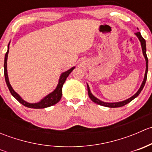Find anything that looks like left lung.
I'll return each instance as SVG.
<instances>
[{
  "instance_id": "1",
  "label": "left lung",
  "mask_w": 152,
  "mask_h": 152,
  "mask_svg": "<svg viewBox=\"0 0 152 152\" xmlns=\"http://www.w3.org/2000/svg\"><path fill=\"white\" fill-rule=\"evenodd\" d=\"M138 29V28H137ZM134 34L137 36V37L138 38V39L140 40V45H141V48H142V54H143L144 56V58H145V76H144V79H143V81H142L141 85H140V88H139V90H137V93H135V94L133 95L132 97L129 98V99H126V100L124 101H122V102H102V101H101L100 99H97V98L96 97V96H93V94H92L91 91H90V87H89L88 84H87V92H88V95H89V97H90V99H91L92 101H93L94 103L97 104H99V105H102V106H104V107H110V108H115V107H123V106L127 104L128 103H129L130 102H132V101L133 100V99H135L136 97H137V96H139V94L140 93V92L142 91V88L144 87V85H145V81H146V79H147V73H148V58H147V56H146V45H145V39L142 38V37L141 36V34H140V32H137V33H135Z\"/></svg>"
}]
</instances>
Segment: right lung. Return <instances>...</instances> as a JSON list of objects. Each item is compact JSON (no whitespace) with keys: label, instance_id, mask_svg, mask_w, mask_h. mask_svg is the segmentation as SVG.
Wrapping results in <instances>:
<instances>
[{"label":"right lung","instance_id":"add662e5","mask_svg":"<svg viewBox=\"0 0 152 152\" xmlns=\"http://www.w3.org/2000/svg\"><path fill=\"white\" fill-rule=\"evenodd\" d=\"M10 42L8 45V49H7V52L6 53L5 59H4V76H5L6 83H7V87H8L9 90H10L11 94H12V96L20 102V103L22 104L25 106V107H28V108L43 109L46 108V107H50V106H53L56 104V103H58V102L60 101L62 96V86H63L64 83H65L67 76H68L69 74L73 71V70L75 68V67H71V68L69 69L68 70L64 72V73H62V74H61L59 79V82H58V85L56 86V89H55L53 92H51V93H49L48 95H47L46 96H45V97H44L43 99H41L39 102H37V103H29V102H26L25 100H23V99L20 96V95L18 94V93H17L14 90V89L12 88V87L10 85V81H9L8 73H7V59H8V53L9 50H10Z\"/></svg>","mask_w":152,"mask_h":152}]
</instances>
